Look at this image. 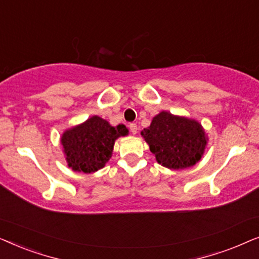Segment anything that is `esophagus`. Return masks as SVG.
Segmentation results:
<instances>
[{
  "label": "esophagus",
  "mask_w": 259,
  "mask_h": 259,
  "mask_svg": "<svg viewBox=\"0 0 259 259\" xmlns=\"http://www.w3.org/2000/svg\"><path fill=\"white\" fill-rule=\"evenodd\" d=\"M130 131L132 134L138 133V126L136 125V123H130Z\"/></svg>",
  "instance_id": "obj_1"
}]
</instances>
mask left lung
Listing matches in <instances>:
<instances>
[{
    "mask_svg": "<svg viewBox=\"0 0 259 259\" xmlns=\"http://www.w3.org/2000/svg\"><path fill=\"white\" fill-rule=\"evenodd\" d=\"M159 164L183 169L200 160L206 146L203 127L196 120L161 112L141 132Z\"/></svg>",
    "mask_w": 259,
    "mask_h": 259,
    "instance_id": "1",
    "label": "left lung"
}]
</instances>
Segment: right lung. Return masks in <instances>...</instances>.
<instances>
[{
    "label": "right lung",
    "mask_w": 259,
    "mask_h": 259,
    "mask_svg": "<svg viewBox=\"0 0 259 259\" xmlns=\"http://www.w3.org/2000/svg\"><path fill=\"white\" fill-rule=\"evenodd\" d=\"M127 132L125 125L113 127L97 115L66 131L61 144L68 166L83 173L102 168L112 157L115 139L126 136Z\"/></svg>",
    "instance_id": "1"
}]
</instances>
